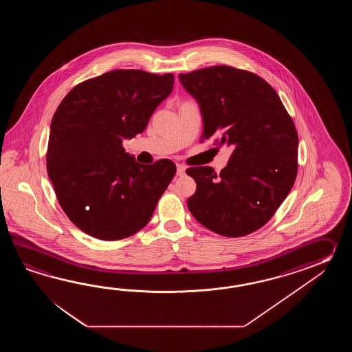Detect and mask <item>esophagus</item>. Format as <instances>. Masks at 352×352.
I'll return each mask as SVG.
<instances>
[{
	"label": "esophagus",
	"mask_w": 352,
	"mask_h": 352,
	"mask_svg": "<svg viewBox=\"0 0 352 352\" xmlns=\"http://www.w3.org/2000/svg\"><path fill=\"white\" fill-rule=\"evenodd\" d=\"M177 176H184L185 173H186V167L184 165H177Z\"/></svg>",
	"instance_id": "1"
}]
</instances>
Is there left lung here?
Wrapping results in <instances>:
<instances>
[{
  "label": "left lung",
  "mask_w": 352,
  "mask_h": 352,
  "mask_svg": "<svg viewBox=\"0 0 352 352\" xmlns=\"http://www.w3.org/2000/svg\"><path fill=\"white\" fill-rule=\"evenodd\" d=\"M179 78L200 107L202 138L219 137V146L232 150L219 176L209 166L187 170L196 182L188 210L224 236L258 230L285 201L297 176L292 118L276 90L250 72L217 65Z\"/></svg>",
  "instance_id": "left-lung-1"
}]
</instances>
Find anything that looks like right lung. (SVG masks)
I'll use <instances>...</instances> for the list:
<instances>
[{"mask_svg":"<svg viewBox=\"0 0 352 352\" xmlns=\"http://www.w3.org/2000/svg\"><path fill=\"white\" fill-rule=\"evenodd\" d=\"M173 88V74L120 69L78 84L61 100L50 126L47 175L67 217L90 236L124 239L150 221L176 166L141 165L122 142L142 133Z\"/></svg>","mask_w":352,"mask_h":352,"instance_id":"right-lung-1","label":"right lung"}]
</instances>
